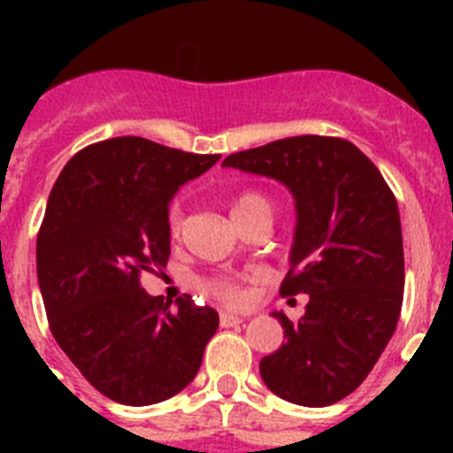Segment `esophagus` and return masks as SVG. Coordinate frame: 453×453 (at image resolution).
<instances>
[{"label":"esophagus","mask_w":453,"mask_h":453,"mask_svg":"<svg viewBox=\"0 0 453 453\" xmlns=\"http://www.w3.org/2000/svg\"><path fill=\"white\" fill-rule=\"evenodd\" d=\"M219 324H222L224 329L226 326H238V324H242V318H238L234 313H219Z\"/></svg>","instance_id":"34e87169"}]
</instances>
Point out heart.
<instances>
[{
	"instance_id": "1",
	"label": "heart",
	"mask_w": 453,
	"mask_h": 453,
	"mask_svg": "<svg viewBox=\"0 0 453 453\" xmlns=\"http://www.w3.org/2000/svg\"><path fill=\"white\" fill-rule=\"evenodd\" d=\"M256 213H274V203L267 197L265 192L261 190H242L238 192L234 199H231V218L238 222V219H245L250 215ZM167 235L172 240H177L181 235L183 229V211L181 203L172 202L170 208H167ZM211 295H215L218 299H222L224 303H240L245 299V288H242V281L240 279H234V276H224V279H211V281L203 283Z\"/></svg>"
}]
</instances>
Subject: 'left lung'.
Listing matches in <instances>:
<instances>
[{
    "mask_svg": "<svg viewBox=\"0 0 453 453\" xmlns=\"http://www.w3.org/2000/svg\"><path fill=\"white\" fill-rule=\"evenodd\" d=\"M222 165L286 183L297 231L283 297L308 295L306 313H283L281 345L261 361L265 386L299 406H329L365 381L397 329L403 240L397 199L354 142L295 135L238 151Z\"/></svg>",
    "mask_w": 453,
    "mask_h": 453,
    "instance_id": "obj_1",
    "label": "left lung"
}]
</instances>
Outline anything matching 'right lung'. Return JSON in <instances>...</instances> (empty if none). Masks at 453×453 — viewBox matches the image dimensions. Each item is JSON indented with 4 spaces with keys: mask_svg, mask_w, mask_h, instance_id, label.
<instances>
[{
    "mask_svg": "<svg viewBox=\"0 0 453 453\" xmlns=\"http://www.w3.org/2000/svg\"><path fill=\"white\" fill-rule=\"evenodd\" d=\"M219 154L172 150L138 135L72 156L50 192L35 242L51 335L104 397L150 406L197 376L219 318L183 295L150 297L140 276L170 258L172 195Z\"/></svg>",
    "mask_w": 453,
    "mask_h": 453,
    "instance_id": "add662e5",
    "label": "right lung"
}]
</instances>
